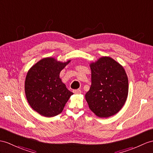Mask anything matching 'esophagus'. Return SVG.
<instances>
[{
	"mask_svg": "<svg viewBox=\"0 0 153 153\" xmlns=\"http://www.w3.org/2000/svg\"><path fill=\"white\" fill-rule=\"evenodd\" d=\"M73 93L74 94H80L81 90L80 89H74V90H73Z\"/></svg>",
	"mask_w": 153,
	"mask_h": 153,
	"instance_id": "34e87169",
	"label": "esophagus"
}]
</instances>
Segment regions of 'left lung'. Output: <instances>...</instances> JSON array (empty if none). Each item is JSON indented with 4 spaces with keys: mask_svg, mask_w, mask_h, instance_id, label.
Returning <instances> with one entry per match:
<instances>
[{
    "mask_svg": "<svg viewBox=\"0 0 153 153\" xmlns=\"http://www.w3.org/2000/svg\"><path fill=\"white\" fill-rule=\"evenodd\" d=\"M91 85L85 95L89 109L105 118L117 114L127 99L128 80L121 65L108 56L90 64Z\"/></svg>",
    "mask_w": 153,
    "mask_h": 153,
    "instance_id": "8db88e82",
    "label": "left lung"
}]
</instances>
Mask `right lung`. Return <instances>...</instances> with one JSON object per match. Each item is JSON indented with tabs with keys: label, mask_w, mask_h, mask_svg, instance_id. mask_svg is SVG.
<instances>
[{
	"label": "right lung",
	"mask_w": 153,
	"mask_h": 153,
	"mask_svg": "<svg viewBox=\"0 0 153 153\" xmlns=\"http://www.w3.org/2000/svg\"><path fill=\"white\" fill-rule=\"evenodd\" d=\"M70 62L45 58L27 73L25 82L27 99L32 108L43 116L51 117L60 114L73 94L59 78V73Z\"/></svg>",
	"instance_id": "obj_1"
}]
</instances>
